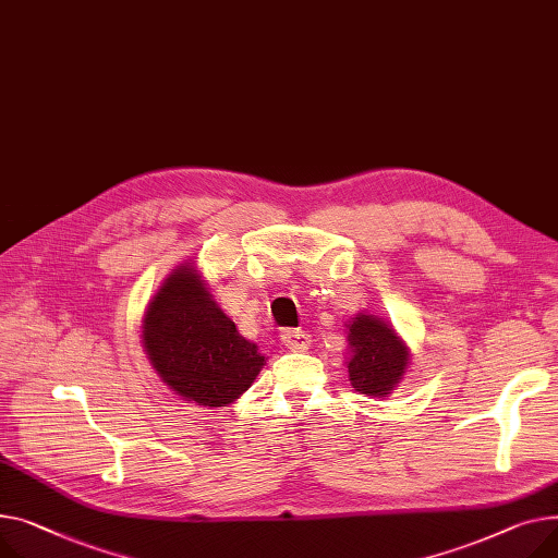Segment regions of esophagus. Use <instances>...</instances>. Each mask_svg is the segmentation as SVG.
Wrapping results in <instances>:
<instances>
[{"instance_id": "1", "label": "esophagus", "mask_w": 558, "mask_h": 558, "mask_svg": "<svg viewBox=\"0 0 558 558\" xmlns=\"http://www.w3.org/2000/svg\"><path fill=\"white\" fill-rule=\"evenodd\" d=\"M282 343H284V348H289V350L303 352V350L310 348L312 339H310V333L303 331V329H284V331H282Z\"/></svg>"}]
</instances>
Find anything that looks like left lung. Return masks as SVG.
I'll return each mask as SVG.
<instances>
[{
    "label": "left lung",
    "mask_w": 558,
    "mask_h": 558,
    "mask_svg": "<svg viewBox=\"0 0 558 558\" xmlns=\"http://www.w3.org/2000/svg\"><path fill=\"white\" fill-rule=\"evenodd\" d=\"M348 375L356 392L365 397H388L411 365V348L397 329L367 312L345 323Z\"/></svg>",
    "instance_id": "8db88e82"
}]
</instances>
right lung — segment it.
I'll return each mask as SVG.
<instances>
[{"mask_svg": "<svg viewBox=\"0 0 558 558\" xmlns=\"http://www.w3.org/2000/svg\"><path fill=\"white\" fill-rule=\"evenodd\" d=\"M141 341L159 379L204 408L240 399L267 363L213 301L193 259L174 267L147 303Z\"/></svg>", "mask_w": 558, "mask_h": 558, "instance_id": "obj_1", "label": "right lung"}]
</instances>
